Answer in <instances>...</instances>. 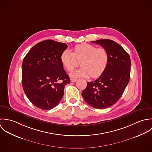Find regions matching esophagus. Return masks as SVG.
<instances>
[{
  "label": "esophagus",
  "mask_w": 152,
  "mask_h": 152,
  "mask_svg": "<svg viewBox=\"0 0 152 152\" xmlns=\"http://www.w3.org/2000/svg\"><path fill=\"white\" fill-rule=\"evenodd\" d=\"M76 79H70V81L71 82H73V83H75L76 82Z\"/></svg>",
  "instance_id": "obj_1"
}]
</instances>
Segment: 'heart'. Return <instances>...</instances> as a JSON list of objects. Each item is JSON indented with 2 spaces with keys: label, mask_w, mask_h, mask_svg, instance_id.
<instances>
[{
  "label": "heart",
  "mask_w": 152,
  "mask_h": 152,
  "mask_svg": "<svg viewBox=\"0 0 152 152\" xmlns=\"http://www.w3.org/2000/svg\"><path fill=\"white\" fill-rule=\"evenodd\" d=\"M80 61L81 68L70 73L73 78H92L100 76L106 70L109 55L104 48H97L96 46L88 43L77 45L75 46L73 53L66 49L62 51L60 60L63 66L68 71L72 70L77 66V61Z\"/></svg>",
  "instance_id": "obj_1"
}]
</instances>
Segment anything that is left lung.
<instances>
[{
	"label": "left lung",
	"instance_id": "obj_1",
	"mask_svg": "<svg viewBox=\"0 0 152 152\" xmlns=\"http://www.w3.org/2000/svg\"><path fill=\"white\" fill-rule=\"evenodd\" d=\"M91 43L105 48L109 61L103 73L96 80L88 82L82 96L90 106L103 109L115 104L122 96L129 82L131 61L129 55L113 40L104 39Z\"/></svg>",
	"mask_w": 152,
	"mask_h": 152
}]
</instances>
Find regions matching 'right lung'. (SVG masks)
Listing matches in <instances>:
<instances>
[{"label":"right lung","instance_id":"right-lung-1","mask_svg":"<svg viewBox=\"0 0 152 152\" xmlns=\"http://www.w3.org/2000/svg\"><path fill=\"white\" fill-rule=\"evenodd\" d=\"M64 43L46 40L28 52L22 63L24 91L31 103L42 110H50L61 101L64 86L70 80L60 60Z\"/></svg>","mask_w":152,"mask_h":152}]
</instances>
